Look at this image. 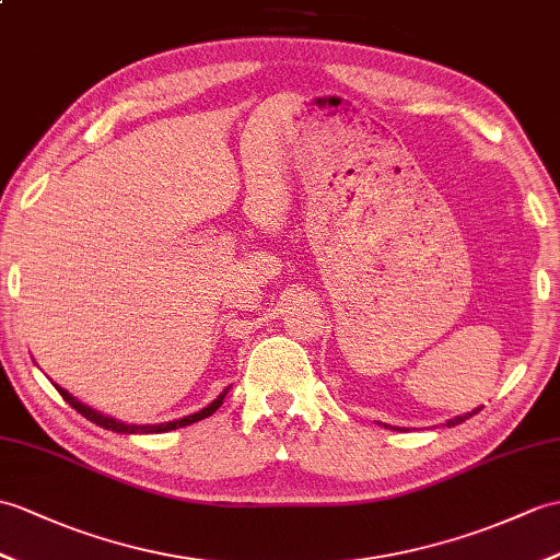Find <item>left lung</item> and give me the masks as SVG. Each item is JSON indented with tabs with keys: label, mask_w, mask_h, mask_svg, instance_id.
I'll return each instance as SVG.
<instances>
[{
	"label": "left lung",
	"mask_w": 560,
	"mask_h": 560,
	"mask_svg": "<svg viewBox=\"0 0 560 560\" xmlns=\"http://www.w3.org/2000/svg\"><path fill=\"white\" fill-rule=\"evenodd\" d=\"M479 410H482V408H477V410H472V412H465V415H460V418H456V420H448V422H446V427H456V424L465 422L467 418H472V415H475V412H479Z\"/></svg>",
	"instance_id": "obj_1"
}]
</instances>
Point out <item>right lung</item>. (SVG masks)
<instances>
[{"label":"right lung","instance_id":"right-lung-1","mask_svg":"<svg viewBox=\"0 0 560 560\" xmlns=\"http://www.w3.org/2000/svg\"><path fill=\"white\" fill-rule=\"evenodd\" d=\"M55 386H57V384H55ZM57 392L61 394V398L67 400L73 410L81 412L85 420L95 422V424H100V427H104V429H112V432H121V434H162V432H172V429H178V427H186V424H192V422H200V420H205V418H210L212 412H217V408L221 406V402H224V396H226L229 388H224V394H219V396L210 402V406L202 408L200 412H192V415H188V418H180V420H174V422H164V424H142V427H140V424L116 422L114 418H104L102 412H97V410H93V408L83 406L81 400H75L69 392H63L61 386H57Z\"/></svg>","mask_w":560,"mask_h":560}]
</instances>
